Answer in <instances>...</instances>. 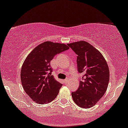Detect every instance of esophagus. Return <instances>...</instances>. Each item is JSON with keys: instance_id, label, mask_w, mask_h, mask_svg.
Segmentation results:
<instances>
[{"instance_id": "esophagus-1", "label": "esophagus", "mask_w": 128, "mask_h": 128, "mask_svg": "<svg viewBox=\"0 0 128 128\" xmlns=\"http://www.w3.org/2000/svg\"><path fill=\"white\" fill-rule=\"evenodd\" d=\"M68 81V79H64V80H63V81H64V83H66Z\"/></svg>"}]
</instances>
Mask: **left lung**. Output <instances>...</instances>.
<instances>
[{"mask_svg": "<svg viewBox=\"0 0 128 128\" xmlns=\"http://www.w3.org/2000/svg\"><path fill=\"white\" fill-rule=\"evenodd\" d=\"M68 46L78 55V71L83 74L78 89L72 92V98L80 108H90L107 90L110 77L108 64L102 53L88 42L79 41Z\"/></svg>", "mask_w": 128, "mask_h": 128, "instance_id": "obj_1", "label": "left lung"}]
</instances>
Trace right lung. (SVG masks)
Here are the masks:
<instances>
[{"label":"right lung","instance_id":"obj_1","mask_svg":"<svg viewBox=\"0 0 128 128\" xmlns=\"http://www.w3.org/2000/svg\"><path fill=\"white\" fill-rule=\"evenodd\" d=\"M64 44L46 42L35 47L24 62L20 81L25 92L37 103L54 100L62 84L52 75L50 62L56 54L68 50Z\"/></svg>","mask_w":128,"mask_h":128}]
</instances>
